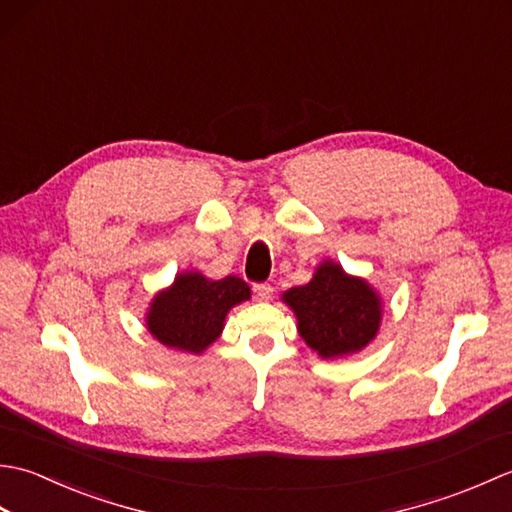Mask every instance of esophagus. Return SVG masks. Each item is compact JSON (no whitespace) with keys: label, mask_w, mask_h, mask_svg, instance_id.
I'll list each match as a JSON object with an SVG mask.
<instances>
[{"label":"esophagus","mask_w":512,"mask_h":512,"mask_svg":"<svg viewBox=\"0 0 512 512\" xmlns=\"http://www.w3.org/2000/svg\"><path fill=\"white\" fill-rule=\"evenodd\" d=\"M253 290H255V297L259 301H268L270 297H273V286L270 284H257Z\"/></svg>","instance_id":"1"}]
</instances>
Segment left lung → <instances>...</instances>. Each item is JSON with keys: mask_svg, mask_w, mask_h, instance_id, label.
<instances>
[{"mask_svg": "<svg viewBox=\"0 0 512 512\" xmlns=\"http://www.w3.org/2000/svg\"><path fill=\"white\" fill-rule=\"evenodd\" d=\"M281 301L295 312L299 336L323 361L363 352L383 323V297L365 277L323 259L306 286L286 290Z\"/></svg>", "mask_w": 512, "mask_h": 512, "instance_id": "obj_1", "label": "left lung"}]
</instances>
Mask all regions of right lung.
<instances>
[{
  "label": "right lung",
  "instance_id": "obj_1",
  "mask_svg": "<svg viewBox=\"0 0 512 512\" xmlns=\"http://www.w3.org/2000/svg\"><path fill=\"white\" fill-rule=\"evenodd\" d=\"M248 299V284L235 275L209 279L200 270H182L149 301L147 332L171 350L198 356L220 339L228 312Z\"/></svg>",
  "mask_w": 512,
  "mask_h": 512
}]
</instances>
